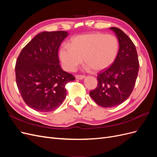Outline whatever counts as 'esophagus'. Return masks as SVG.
Here are the masks:
<instances>
[{"instance_id": "esophagus-1", "label": "esophagus", "mask_w": 157, "mask_h": 157, "mask_svg": "<svg viewBox=\"0 0 157 157\" xmlns=\"http://www.w3.org/2000/svg\"><path fill=\"white\" fill-rule=\"evenodd\" d=\"M75 78L77 79H79V80H81L85 78V75H77L75 76Z\"/></svg>"}]
</instances>
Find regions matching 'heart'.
<instances>
[{
    "label": "heart",
    "instance_id": "b5f03b06",
    "mask_svg": "<svg viewBox=\"0 0 157 157\" xmlns=\"http://www.w3.org/2000/svg\"><path fill=\"white\" fill-rule=\"evenodd\" d=\"M118 50V42L115 36L94 33L71 39L69 46L64 45L61 48L59 58L67 71H75L82 63L83 58L88 68L99 71L114 62Z\"/></svg>",
    "mask_w": 157,
    "mask_h": 157
}]
</instances>
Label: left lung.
Listing matches in <instances>:
<instances>
[{"label": "left lung", "instance_id": "8db88e82", "mask_svg": "<svg viewBox=\"0 0 157 157\" xmlns=\"http://www.w3.org/2000/svg\"><path fill=\"white\" fill-rule=\"evenodd\" d=\"M119 42L117 58L109 68L99 73L98 86L90 96L103 107H113L129 98L134 88L139 71V60L134 44L117 27H111Z\"/></svg>", "mask_w": 157, "mask_h": 157}]
</instances>
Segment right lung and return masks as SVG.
Returning <instances> with one entry per match:
<instances>
[{
	"label": "right lung",
	"instance_id": "obj_1",
	"mask_svg": "<svg viewBox=\"0 0 157 157\" xmlns=\"http://www.w3.org/2000/svg\"><path fill=\"white\" fill-rule=\"evenodd\" d=\"M67 31L42 32L23 48L16 63V84L23 101L36 111L59 107L67 94L65 85L75 79L59 65L58 50Z\"/></svg>",
	"mask_w": 157,
	"mask_h": 157
}]
</instances>
